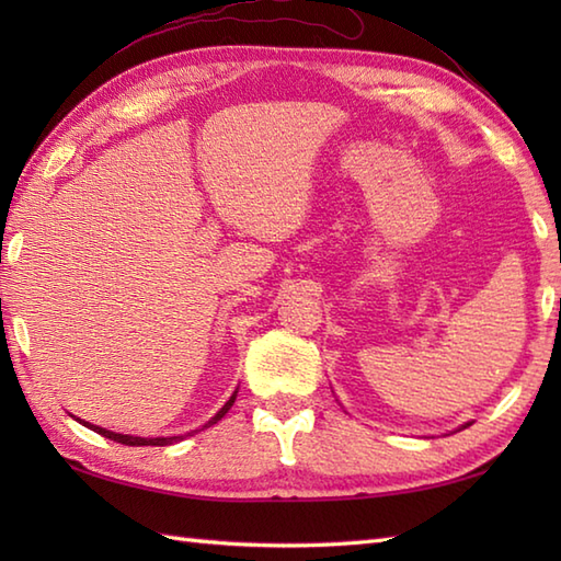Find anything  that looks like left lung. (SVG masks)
Instances as JSON below:
<instances>
[{
    "label": "left lung",
    "mask_w": 561,
    "mask_h": 561,
    "mask_svg": "<svg viewBox=\"0 0 561 561\" xmlns=\"http://www.w3.org/2000/svg\"><path fill=\"white\" fill-rule=\"evenodd\" d=\"M468 426H470V422H468V424H462V426H460V428H468Z\"/></svg>",
    "instance_id": "obj_1"
}]
</instances>
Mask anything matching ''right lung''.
<instances>
[{
    "mask_svg": "<svg viewBox=\"0 0 561 561\" xmlns=\"http://www.w3.org/2000/svg\"><path fill=\"white\" fill-rule=\"evenodd\" d=\"M238 392V390H236ZM236 392L233 396L226 400V404L224 408L211 416V420L202 426V428H207V426H211V424H217L221 416L231 410V404L236 402ZM77 422L79 424H83V426H89L91 432H96V434H101V436H105V438H111V440H117V444H125V446H171V444H178V440H183V436H159V438H141V436H129V434H115V432H111V428H103V426H96V424H91V422H83V420H79L77 416ZM193 434V432H190ZM190 434H185V436H190Z\"/></svg>",
    "mask_w": 561,
    "mask_h": 561,
    "instance_id": "right-lung-1",
    "label": "right lung"
}]
</instances>
